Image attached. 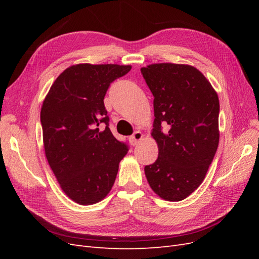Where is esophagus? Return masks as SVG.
<instances>
[{"instance_id":"obj_1","label":"esophagus","mask_w":259,"mask_h":259,"mask_svg":"<svg viewBox=\"0 0 259 259\" xmlns=\"http://www.w3.org/2000/svg\"><path fill=\"white\" fill-rule=\"evenodd\" d=\"M143 137H144L143 133L137 131V132H135L134 134H133V135L130 137V140H131V143H132L133 146H136L137 144H139L140 140L143 139Z\"/></svg>"}]
</instances>
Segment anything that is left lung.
Instances as JSON below:
<instances>
[{
	"label": "left lung",
	"instance_id": "8db88e82",
	"mask_svg": "<svg viewBox=\"0 0 259 259\" xmlns=\"http://www.w3.org/2000/svg\"><path fill=\"white\" fill-rule=\"evenodd\" d=\"M153 99L151 136L159 156L145 167L155 194L178 202L205 178L219 143V99L197 68L161 62L142 68Z\"/></svg>",
	"mask_w": 259,
	"mask_h": 259
}]
</instances>
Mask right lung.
<instances>
[{
	"mask_svg": "<svg viewBox=\"0 0 259 259\" xmlns=\"http://www.w3.org/2000/svg\"><path fill=\"white\" fill-rule=\"evenodd\" d=\"M132 66L73 65L62 71L41 108L46 159L68 198L92 205L110 192L127 146L109 128L104 98ZM106 127L100 131L99 125Z\"/></svg>",
	"mask_w": 259,
	"mask_h": 259,
	"instance_id": "obj_1",
	"label": "right lung"
}]
</instances>
